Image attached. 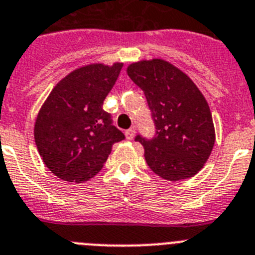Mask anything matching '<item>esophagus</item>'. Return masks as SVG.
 <instances>
[{
	"instance_id": "obj_1",
	"label": "esophagus",
	"mask_w": 255,
	"mask_h": 255,
	"mask_svg": "<svg viewBox=\"0 0 255 255\" xmlns=\"http://www.w3.org/2000/svg\"><path fill=\"white\" fill-rule=\"evenodd\" d=\"M126 138L127 139H132L134 138V136H136V130H134V128H130V129H127L126 130Z\"/></svg>"
}]
</instances>
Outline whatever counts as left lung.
<instances>
[{"instance_id":"8db88e82","label":"left lung","mask_w":255,"mask_h":255,"mask_svg":"<svg viewBox=\"0 0 255 255\" xmlns=\"http://www.w3.org/2000/svg\"><path fill=\"white\" fill-rule=\"evenodd\" d=\"M127 75L144 93L156 126L153 139L136 137L151 170L170 182L196 175L216 139L203 94L187 73L161 58L133 62Z\"/></svg>"}]
</instances>
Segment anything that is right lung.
<instances>
[{"label": "right lung", "mask_w": 255, "mask_h": 255, "mask_svg": "<svg viewBox=\"0 0 255 255\" xmlns=\"http://www.w3.org/2000/svg\"><path fill=\"white\" fill-rule=\"evenodd\" d=\"M123 63H90L73 70L39 109L34 139L45 166L62 180L86 182L102 170L116 142L125 139L103 102Z\"/></svg>", "instance_id": "right-lung-1"}]
</instances>
